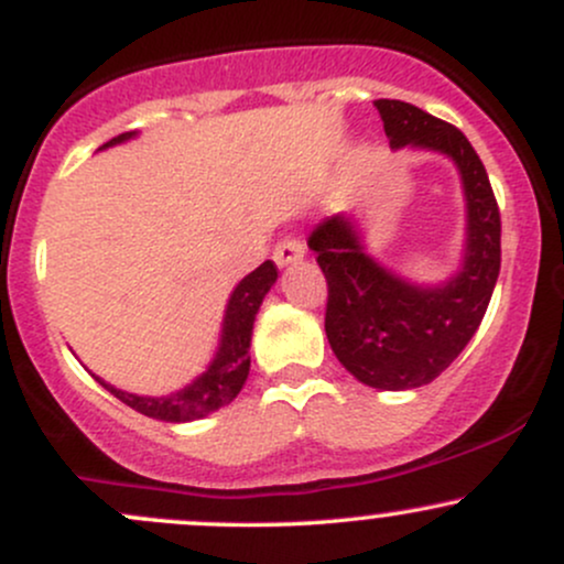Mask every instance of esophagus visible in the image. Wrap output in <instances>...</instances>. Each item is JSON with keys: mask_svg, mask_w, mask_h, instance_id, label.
<instances>
[{"mask_svg": "<svg viewBox=\"0 0 564 564\" xmlns=\"http://www.w3.org/2000/svg\"><path fill=\"white\" fill-rule=\"evenodd\" d=\"M302 257H304V243L296 236H283L273 249V260L278 268H286L291 262H300Z\"/></svg>", "mask_w": 564, "mask_h": 564, "instance_id": "1", "label": "esophagus"}]
</instances>
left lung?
<instances>
[{
  "mask_svg": "<svg viewBox=\"0 0 564 564\" xmlns=\"http://www.w3.org/2000/svg\"><path fill=\"white\" fill-rule=\"evenodd\" d=\"M392 148L448 153L464 180L469 238L464 268L443 289H416L366 254L352 223L326 217L310 232L326 275V336L339 364L377 390L430 384L482 323L501 270V215L480 156L462 129L403 100H377Z\"/></svg>",
  "mask_w": 564,
  "mask_h": 564,
  "instance_id": "8db88e82",
  "label": "left lung"
}]
</instances>
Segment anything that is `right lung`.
<instances>
[{"instance_id": "add662e5", "label": "right lung", "mask_w": 564, "mask_h": 564, "mask_svg": "<svg viewBox=\"0 0 564 564\" xmlns=\"http://www.w3.org/2000/svg\"><path fill=\"white\" fill-rule=\"evenodd\" d=\"M127 138H132V132L116 134V138L108 140L102 148ZM275 278V262L268 260L262 262L254 273H249L241 283H238L228 302V310H225L223 339H219L215 360H212V366L206 368L191 387H185V390L174 392L170 398H138V394L116 390V387L106 384V381H100L113 398H119L121 403L134 408L142 416L161 419V422H193V419H204L206 413L228 405L230 400L241 392L243 381L249 377L251 326H254L257 310H260L264 294L273 286Z\"/></svg>"}]
</instances>
